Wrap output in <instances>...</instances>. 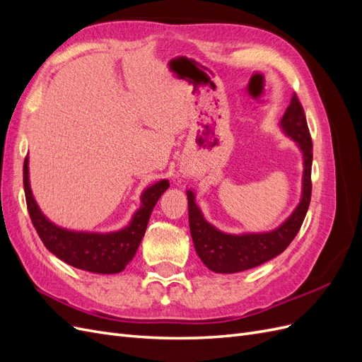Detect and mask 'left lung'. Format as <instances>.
<instances>
[{
  "mask_svg": "<svg viewBox=\"0 0 362 362\" xmlns=\"http://www.w3.org/2000/svg\"><path fill=\"white\" fill-rule=\"evenodd\" d=\"M279 127L284 134L293 139L303 156L302 194L294 211L278 228L267 233L228 234L205 221L201 208L196 205L194 193L187 190L189 223L196 254L204 264L216 273H237L261 266L282 254L293 242L303 223L311 201L313 141L303 108L296 93L284 113Z\"/></svg>",
  "mask_w": 362,
  "mask_h": 362,
  "instance_id": "left-lung-1",
  "label": "left lung"
}]
</instances>
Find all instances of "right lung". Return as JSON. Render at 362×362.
<instances>
[{"label":"right lung","instance_id":"add662e5","mask_svg":"<svg viewBox=\"0 0 362 362\" xmlns=\"http://www.w3.org/2000/svg\"><path fill=\"white\" fill-rule=\"evenodd\" d=\"M169 189V181L161 180L145 189L140 196V208L131 222L113 233L71 231L48 221L31 193L28 177V157L24 161V190L31 222L45 247L66 264L92 273L122 272L136 255L137 247L145 235L152 210L160 196Z\"/></svg>","mask_w":362,"mask_h":362}]
</instances>
